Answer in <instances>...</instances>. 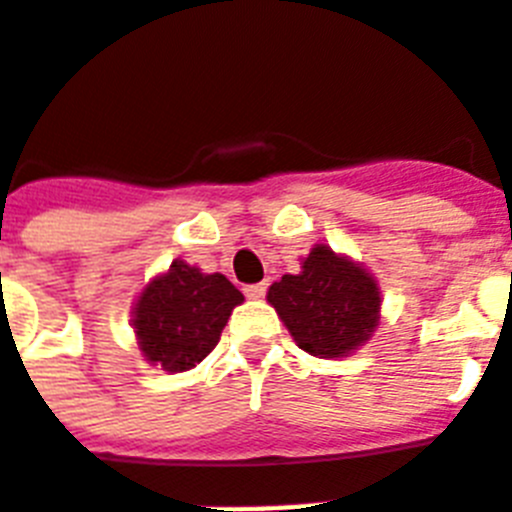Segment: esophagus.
Wrapping results in <instances>:
<instances>
[{
	"label": "esophagus",
	"mask_w": 512,
	"mask_h": 512,
	"mask_svg": "<svg viewBox=\"0 0 512 512\" xmlns=\"http://www.w3.org/2000/svg\"><path fill=\"white\" fill-rule=\"evenodd\" d=\"M244 295L249 300H260L265 295V284H249V287H244Z\"/></svg>",
	"instance_id": "esophagus-1"
}]
</instances>
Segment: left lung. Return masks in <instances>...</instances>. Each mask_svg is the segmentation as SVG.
Masks as SVG:
<instances>
[{
	"label": "left lung",
	"mask_w": 512,
	"mask_h": 512,
	"mask_svg": "<svg viewBox=\"0 0 512 512\" xmlns=\"http://www.w3.org/2000/svg\"><path fill=\"white\" fill-rule=\"evenodd\" d=\"M268 303L292 341L319 360L349 357L373 338L381 319L376 276L349 255L314 244L300 273H284L268 287Z\"/></svg>",
	"instance_id": "left-lung-1"
}]
</instances>
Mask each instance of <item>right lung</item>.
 Returning <instances> with one entry per match:
<instances>
[{
    "instance_id": "right-lung-1",
    "label": "right lung",
    "mask_w": 512,
    "mask_h": 512,
    "mask_svg": "<svg viewBox=\"0 0 512 512\" xmlns=\"http://www.w3.org/2000/svg\"><path fill=\"white\" fill-rule=\"evenodd\" d=\"M241 295L222 273H204L185 260L144 284L131 311L136 346L150 365L185 373L220 341Z\"/></svg>"
}]
</instances>
